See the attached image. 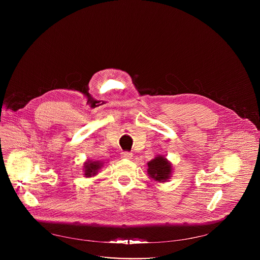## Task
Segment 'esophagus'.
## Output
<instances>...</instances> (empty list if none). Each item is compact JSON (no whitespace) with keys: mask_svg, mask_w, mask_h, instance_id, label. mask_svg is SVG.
Listing matches in <instances>:
<instances>
[{"mask_svg":"<svg viewBox=\"0 0 260 260\" xmlns=\"http://www.w3.org/2000/svg\"><path fill=\"white\" fill-rule=\"evenodd\" d=\"M133 157V153L131 152H121V158H126V159H131Z\"/></svg>","mask_w":260,"mask_h":260,"instance_id":"obj_1","label":"esophagus"}]
</instances>
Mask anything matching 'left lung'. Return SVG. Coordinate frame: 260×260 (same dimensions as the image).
I'll use <instances>...</instances> for the list:
<instances>
[{
    "label": "left lung",
    "instance_id": "1",
    "mask_svg": "<svg viewBox=\"0 0 260 260\" xmlns=\"http://www.w3.org/2000/svg\"><path fill=\"white\" fill-rule=\"evenodd\" d=\"M147 166L148 175L156 182H167L172 177L173 165L165 155H156L153 159L147 162Z\"/></svg>",
    "mask_w": 260,
    "mask_h": 260
}]
</instances>
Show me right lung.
I'll return each instance as SVG.
<instances>
[{
	"mask_svg": "<svg viewBox=\"0 0 260 260\" xmlns=\"http://www.w3.org/2000/svg\"><path fill=\"white\" fill-rule=\"evenodd\" d=\"M104 166L103 161L100 160H91V159H87L84 164H83V172H84V176L87 178H91L95 175H98V172L100 169H102V167Z\"/></svg>",
	"mask_w": 260,
	"mask_h": 260,
	"instance_id": "right-lung-1",
	"label": "right lung"
}]
</instances>
